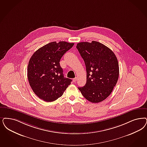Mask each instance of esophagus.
I'll use <instances>...</instances> for the list:
<instances>
[{"label": "esophagus", "mask_w": 147, "mask_h": 147, "mask_svg": "<svg viewBox=\"0 0 147 147\" xmlns=\"http://www.w3.org/2000/svg\"><path fill=\"white\" fill-rule=\"evenodd\" d=\"M76 80H77V78H74L73 79V81L74 82H76Z\"/></svg>", "instance_id": "esophagus-1"}]
</instances>
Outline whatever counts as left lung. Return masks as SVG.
Returning a JSON list of instances; mask_svg holds the SVG:
<instances>
[{
  "instance_id": "1",
  "label": "left lung",
  "mask_w": 147,
  "mask_h": 147,
  "mask_svg": "<svg viewBox=\"0 0 147 147\" xmlns=\"http://www.w3.org/2000/svg\"><path fill=\"white\" fill-rule=\"evenodd\" d=\"M76 48L86 66L85 85L78 87L82 96L93 103L109 96L119 77V65L112 51L101 43L93 40L80 42Z\"/></svg>"
}]
</instances>
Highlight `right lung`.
I'll list each match as a JSON object with an SVG mask.
<instances>
[{"label":"right lung","mask_w":147,"mask_h":147,"mask_svg":"<svg viewBox=\"0 0 147 147\" xmlns=\"http://www.w3.org/2000/svg\"><path fill=\"white\" fill-rule=\"evenodd\" d=\"M74 43L52 42L36 51L28 66V79L32 91L42 100H56L62 96L71 80L64 77L61 57Z\"/></svg>","instance_id":"right-lung-1"}]
</instances>
